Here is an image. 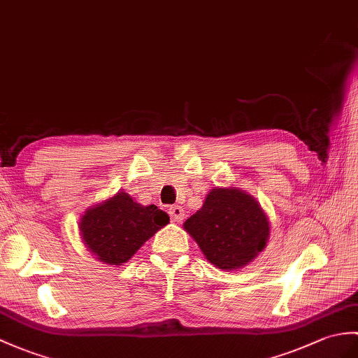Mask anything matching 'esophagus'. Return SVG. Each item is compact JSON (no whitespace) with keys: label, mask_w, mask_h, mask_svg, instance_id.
<instances>
[{"label":"esophagus","mask_w":358,"mask_h":358,"mask_svg":"<svg viewBox=\"0 0 358 358\" xmlns=\"http://www.w3.org/2000/svg\"><path fill=\"white\" fill-rule=\"evenodd\" d=\"M169 217L173 222H181L182 220H185V209H182L181 206H171Z\"/></svg>","instance_id":"esophagus-1"}]
</instances>
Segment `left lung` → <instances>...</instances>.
Returning <instances> with one entry per match:
<instances>
[{
  "label": "left lung",
  "mask_w": 358,
  "mask_h": 358,
  "mask_svg": "<svg viewBox=\"0 0 358 358\" xmlns=\"http://www.w3.org/2000/svg\"><path fill=\"white\" fill-rule=\"evenodd\" d=\"M185 230L215 267L236 270L267 245L270 222L261 204L244 190L215 187L201 209L186 220Z\"/></svg>",
  "instance_id": "left-lung-1"
}]
</instances>
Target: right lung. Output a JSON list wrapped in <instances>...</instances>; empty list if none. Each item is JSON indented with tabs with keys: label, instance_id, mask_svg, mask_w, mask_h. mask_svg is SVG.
<instances>
[{
	"label": "right lung",
	"instance_id": "obj_1",
	"mask_svg": "<svg viewBox=\"0 0 358 358\" xmlns=\"http://www.w3.org/2000/svg\"><path fill=\"white\" fill-rule=\"evenodd\" d=\"M168 222V213L155 204L141 206L127 192H117L85 210L79 229L84 244L99 261L122 265Z\"/></svg>",
	"mask_w": 358,
	"mask_h": 358
}]
</instances>
